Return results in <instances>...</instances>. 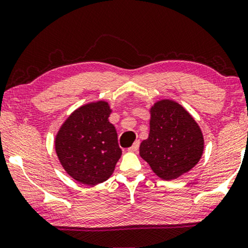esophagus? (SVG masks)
I'll return each instance as SVG.
<instances>
[{
  "label": "esophagus",
  "mask_w": 248,
  "mask_h": 248,
  "mask_svg": "<svg viewBox=\"0 0 248 248\" xmlns=\"http://www.w3.org/2000/svg\"><path fill=\"white\" fill-rule=\"evenodd\" d=\"M139 147H140V141L134 142L133 145L128 148V151H130V152H137L139 150Z\"/></svg>",
  "instance_id": "esophagus-1"
}]
</instances>
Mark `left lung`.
I'll return each mask as SVG.
<instances>
[{"mask_svg":"<svg viewBox=\"0 0 248 248\" xmlns=\"http://www.w3.org/2000/svg\"><path fill=\"white\" fill-rule=\"evenodd\" d=\"M150 113V133L142 141L140 155L161 179L178 178L202 157L204 140L201 128L176 101H157Z\"/></svg>","mask_w":248,"mask_h":248,"instance_id":"1","label":"left lung"}]
</instances>
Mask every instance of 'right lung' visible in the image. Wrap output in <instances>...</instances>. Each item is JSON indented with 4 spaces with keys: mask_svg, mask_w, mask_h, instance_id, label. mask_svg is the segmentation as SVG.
Listing matches in <instances>:
<instances>
[{
    "mask_svg": "<svg viewBox=\"0 0 248 248\" xmlns=\"http://www.w3.org/2000/svg\"><path fill=\"white\" fill-rule=\"evenodd\" d=\"M106 101L84 105L61 126L55 150L65 171L77 182L97 185L107 181L122 155Z\"/></svg>",
    "mask_w": 248,
    "mask_h": 248,
    "instance_id": "right-lung-1",
    "label": "right lung"
}]
</instances>
